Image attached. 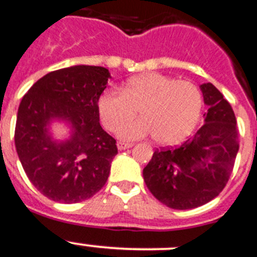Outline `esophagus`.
I'll list each match as a JSON object with an SVG mask.
<instances>
[{
    "instance_id": "34e87169",
    "label": "esophagus",
    "mask_w": 257,
    "mask_h": 257,
    "mask_svg": "<svg viewBox=\"0 0 257 257\" xmlns=\"http://www.w3.org/2000/svg\"><path fill=\"white\" fill-rule=\"evenodd\" d=\"M131 147H133L131 143H124V141H119V143H117V148H118V150L130 149Z\"/></svg>"
}]
</instances>
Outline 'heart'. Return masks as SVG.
I'll use <instances>...</instances> for the list:
<instances>
[{
    "label": "heart",
    "instance_id": "1",
    "mask_svg": "<svg viewBox=\"0 0 257 257\" xmlns=\"http://www.w3.org/2000/svg\"><path fill=\"white\" fill-rule=\"evenodd\" d=\"M139 109L142 118L125 125ZM202 109V94L195 84L177 81L166 75L150 72L130 79L119 91L109 90L98 99L103 127L119 130L122 140L154 135L158 144L172 145L187 138L196 126Z\"/></svg>",
    "mask_w": 257,
    "mask_h": 257
}]
</instances>
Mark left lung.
<instances>
[{"label": "left lung", "instance_id": "8db88e82", "mask_svg": "<svg viewBox=\"0 0 257 257\" xmlns=\"http://www.w3.org/2000/svg\"><path fill=\"white\" fill-rule=\"evenodd\" d=\"M200 88L208 105L205 123L180 147L155 150L143 171L153 196L177 210L204 205L223 191L239 148L230 104L210 82Z\"/></svg>", "mask_w": 257, "mask_h": 257}]
</instances>
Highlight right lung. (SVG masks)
I'll return each mask as SVG.
<instances>
[{
  "mask_svg": "<svg viewBox=\"0 0 257 257\" xmlns=\"http://www.w3.org/2000/svg\"><path fill=\"white\" fill-rule=\"evenodd\" d=\"M109 77L100 66H72L47 74L21 99L16 152L30 182L53 201H84L107 182L118 152L116 140L99 123L98 99ZM52 119L72 124L69 141L51 139L48 124Z\"/></svg>",
  "mask_w": 257,
  "mask_h": 257,
  "instance_id": "add662e5",
  "label": "right lung"
}]
</instances>
